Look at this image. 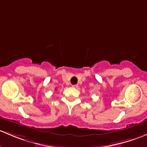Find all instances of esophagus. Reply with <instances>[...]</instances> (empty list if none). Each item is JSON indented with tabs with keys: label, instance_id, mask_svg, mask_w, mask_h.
<instances>
[{
	"label": "esophagus",
	"instance_id": "obj_1",
	"mask_svg": "<svg viewBox=\"0 0 147 147\" xmlns=\"http://www.w3.org/2000/svg\"><path fill=\"white\" fill-rule=\"evenodd\" d=\"M72 87H73V88H78V84H73V85H72Z\"/></svg>",
	"mask_w": 147,
	"mask_h": 147
}]
</instances>
